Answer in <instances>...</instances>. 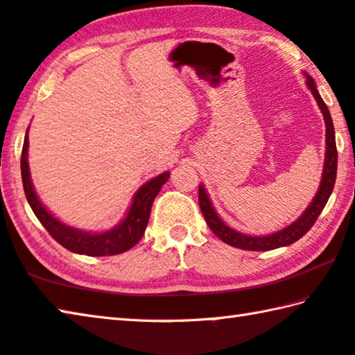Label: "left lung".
Here are the masks:
<instances>
[{
    "label": "left lung",
    "instance_id": "8db88e82",
    "mask_svg": "<svg viewBox=\"0 0 355 355\" xmlns=\"http://www.w3.org/2000/svg\"><path fill=\"white\" fill-rule=\"evenodd\" d=\"M307 76V86L313 94L318 106L322 112L324 122H326V159H324V171H322V178L320 189H318L315 199L310 202L307 209L300 214V218L296 219L282 230L272 233V235L266 236H250L244 235V233H239L233 228L228 227L224 220H222L218 213L214 211L211 205V200L207 194V191L203 186H199V205L202 209L203 218H205L208 227L211 228V232L216 236L222 241L233 245V248L244 249V250H272L277 248H284V245H290L296 243L299 238H302L305 233H307L318 219V216L326 207L330 194H332L334 186H335V178H336V163H338V155H336V146H335V130L332 123V117H330L329 107L324 103L321 98L320 92L315 86L313 78Z\"/></svg>",
    "mask_w": 355,
    "mask_h": 355
}]
</instances>
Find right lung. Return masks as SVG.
<instances>
[{
	"mask_svg": "<svg viewBox=\"0 0 355 355\" xmlns=\"http://www.w3.org/2000/svg\"><path fill=\"white\" fill-rule=\"evenodd\" d=\"M29 130V128H28ZM28 131L25 135V142H23L21 150V180L23 189L28 199L29 207L37 216L40 224L44 225L48 233L56 239V241L64 245L65 249L80 255L89 257H106V255H117L122 252H127L136 243H139L144 232H146L150 209H152L155 197L158 196L159 189L167 182L171 173L164 172L161 175L155 177L142 184L133 197L128 213L125 214L123 220H120L116 227L106 232H84L80 228L70 227L56 219L48 209L42 205L37 194H35L34 186L31 183V175H29V164H28Z\"/></svg>",
	"mask_w": 355,
	"mask_h": 355,
	"instance_id": "1",
	"label": "right lung"
}]
</instances>
